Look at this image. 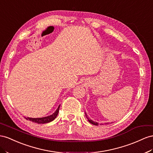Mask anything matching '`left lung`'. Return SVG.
I'll use <instances>...</instances> for the list:
<instances>
[{
    "mask_svg": "<svg viewBox=\"0 0 153 153\" xmlns=\"http://www.w3.org/2000/svg\"><path fill=\"white\" fill-rule=\"evenodd\" d=\"M85 117H86L87 118H88V121H89L91 123H92V124H93V125H94V126H98V123L97 122H93V120H91L90 118H89V117H88V115H87L86 113H85Z\"/></svg>",
    "mask_w": 153,
    "mask_h": 153,
    "instance_id": "1",
    "label": "left lung"
}]
</instances>
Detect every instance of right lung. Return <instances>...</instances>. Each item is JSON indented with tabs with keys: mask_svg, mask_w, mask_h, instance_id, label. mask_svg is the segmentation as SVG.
Instances as JSON below:
<instances>
[{
	"mask_svg": "<svg viewBox=\"0 0 153 153\" xmlns=\"http://www.w3.org/2000/svg\"><path fill=\"white\" fill-rule=\"evenodd\" d=\"M59 109H60V105L59 106V107H58V109L56 110L55 112L49 117H44V118H32L27 117V118H26V119L27 120H30L31 122L38 123H46L50 122L53 121V120H55L56 118V117L58 115V113H59Z\"/></svg>",
	"mask_w": 153,
	"mask_h": 153,
	"instance_id": "right-lung-1",
	"label": "right lung"
}]
</instances>
